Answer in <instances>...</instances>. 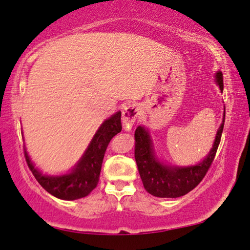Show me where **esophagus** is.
Wrapping results in <instances>:
<instances>
[{"mask_svg":"<svg viewBox=\"0 0 250 250\" xmlns=\"http://www.w3.org/2000/svg\"><path fill=\"white\" fill-rule=\"evenodd\" d=\"M139 116V108L136 104H128L122 111V122L125 130H131L132 125Z\"/></svg>","mask_w":250,"mask_h":250,"instance_id":"34e87169","label":"esophagus"}]
</instances>
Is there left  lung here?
Masks as SVG:
<instances>
[{
  "mask_svg": "<svg viewBox=\"0 0 250 250\" xmlns=\"http://www.w3.org/2000/svg\"><path fill=\"white\" fill-rule=\"evenodd\" d=\"M216 82L223 92L224 80L223 73L220 71H218L216 74ZM224 124L225 112L223 124L217 131L210 152L200 164L189 166V167H170V166L161 164L154 156L153 146L148 130L141 125L138 126L134 132V139H136L134 158H136L142 184L146 191L154 197L177 198L185 196L186 193L196 188L204 179L215 159L218 146L220 144L221 134H223Z\"/></svg>",
  "mask_w": 250,
  "mask_h": 250,
  "instance_id": "left-lung-1",
  "label": "left lung"
}]
</instances>
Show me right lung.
<instances>
[{
	"mask_svg": "<svg viewBox=\"0 0 250 250\" xmlns=\"http://www.w3.org/2000/svg\"><path fill=\"white\" fill-rule=\"evenodd\" d=\"M121 129V112L119 111L101 125L80 161L68 175L55 177L42 175L34 168L24 149L26 164L39 184L52 196L63 200L80 199L97 187L106 146Z\"/></svg>",
	"mask_w": 250,
	"mask_h": 250,
	"instance_id": "right-lung-1",
	"label": "right lung"
}]
</instances>
